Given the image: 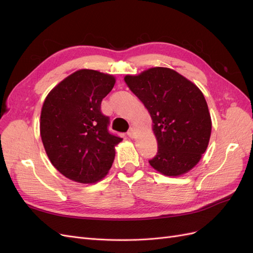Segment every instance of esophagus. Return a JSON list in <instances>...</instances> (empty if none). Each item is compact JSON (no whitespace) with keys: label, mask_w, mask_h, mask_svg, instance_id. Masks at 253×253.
I'll return each mask as SVG.
<instances>
[{"label":"esophagus","mask_w":253,"mask_h":253,"mask_svg":"<svg viewBox=\"0 0 253 253\" xmlns=\"http://www.w3.org/2000/svg\"><path fill=\"white\" fill-rule=\"evenodd\" d=\"M136 131H135V129L133 128V127H131V128H129V131L127 132V135H128V137H129V138H135V137H136Z\"/></svg>","instance_id":"1"}]
</instances>
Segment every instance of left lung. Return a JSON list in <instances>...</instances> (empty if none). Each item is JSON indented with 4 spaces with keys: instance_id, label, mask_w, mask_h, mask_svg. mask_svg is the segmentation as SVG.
Listing matches in <instances>:
<instances>
[{
    "instance_id": "8db88e82",
    "label": "left lung",
    "mask_w": 253,
    "mask_h": 253,
    "mask_svg": "<svg viewBox=\"0 0 253 253\" xmlns=\"http://www.w3.org/2000/svg\"><path fill=\"white\" fill-rule=\"evenodd\" d=\"M125 81L152 118L158 150L150 165L166 176H180L193 169L208 147L212 128L202 90L168 67L126 75Z\"/></svg>"
}]
</instances>
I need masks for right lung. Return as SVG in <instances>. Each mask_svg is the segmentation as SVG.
Returning a JSON list of instances; mask_svg holds the SVG:
<instances>
[{"label":"right lung","instance_id":"right-lung-1","mask_svg":"<svg viewBox=\"0 0 253 253\" xmlns=\"http://www.w3.org/2000/svg\"><path fill=\"white\" fill-rule=\"evenodd\" d=\"M113 75L79 70L53 87L41 110L40 135L52 166L68 179L95 183L109 173L115 147L122 140L108 131L102 99L113 89Z\"/></svg>","mask_w":253,"mask_h":253}]
</instances>
